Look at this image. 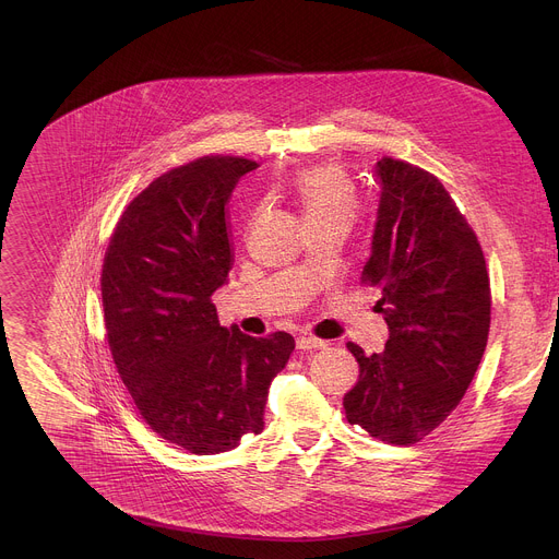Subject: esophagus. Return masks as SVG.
<instances>
[{
  "label": "esophagus",
  "mask_w": 559,
  "mask_h": 559,
  "mask_svg": "<svg viewBox=\"0 0 559 559\" xmlns=\"http://www.w3.org/2000/svg\"><path fill=\"white\" fill-rule=\"evenodd\" d=\"M328 343L325 341H321V338H316V336H298V341H296V347L300 349V352H311V349H323Z\"/></svg>",
  "instance_id": "1"
}]
</instances>
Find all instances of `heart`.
<instances>
[{"label": "heart", "mask_w": 559, "mask_h": 559, "mask_svg": "<svg viewBox=\"0 0 559 559\" xmlns=\"http://www.w3.org/2000/svg\"><path fill=\"white\" fill-rule=\"evenodd\" d=\"M292 190L307 225L311 223H345L352 225L358 199L352 181L338 166H313L300 170L292 181Z\"/></svg>", "instance_id": "obj_1"}]
</instances>
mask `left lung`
I'll return each mask as SVG.
<instances>
[{"instance_id":"1","label":"left lung","mask_w":559,"mask_h":559,"mask_svg":"<svg viewBox=\"0 0 559 559\" xmlns=\"http://www.w3.org/2000/svg\"><path fill=\"white\" fill-rule=\"evenodd\" d=\"M380 203L360 281L378 287L384 352L347 343L360 376L345 393L352 425L414 444L460 405L487 349L491 285L475 231L444 186L401 158L376 164Z\"/></svg>"}]
</instances>
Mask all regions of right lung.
Returning a JSON list of instances; mask_svg holds the SVG:
<instances>
[{
    "label": "right lung",
    "instance_id": "1",
    "mask_svg": "<svg viewBox=\"0 0 559 559\" xmlns=\"http://www.w3.org/2000/svg\"><path fill=\"white\" fill-rule=\"evenodd\" d=\"M201 156L154 179L123 210L102 270L104 323L141 418L164 440L212 455L261 433L267 389L294 338L221 328L212 294L227 283V201L257 170Z\"/></svg>",
    "mask_w": 559,
    "mask_h": 559
}]
</instances>
